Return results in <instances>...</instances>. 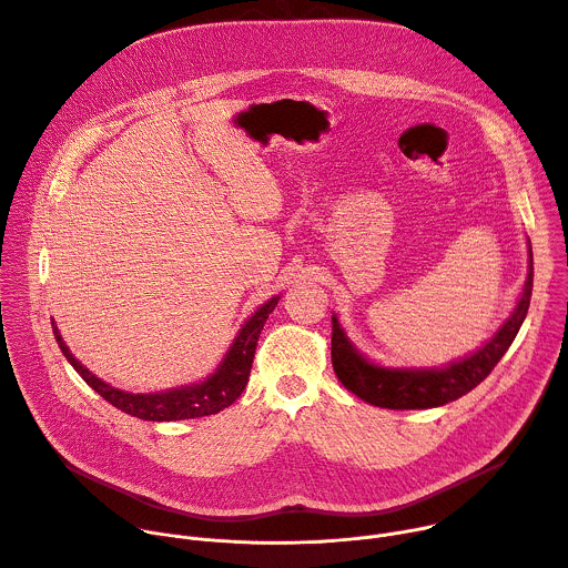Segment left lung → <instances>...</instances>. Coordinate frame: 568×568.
<instances>
[{
	"label": "left lung",
	"mask_w": 568,
	"mask_h": 568,
	"mask_svg": "<svg viewBox=\"0 0 568 568\" xmlns=\"http://www.w3.org/2000/svg\"><path fill=\"white\" fill-rule=\"evenodd\" d=\"M532 294V250H530V272L524 285V294L510 314V318L499 328V333L478 348L474 355L449 364L447 368L432 371H402L382 368L366 362L353 344L346 339L337 316H333V368L339 382L368 404L382 409H432L458 399L478 386L493 373L499 359L506 355L515 342L521 323L526 318Z\"/></svg>",
	"instance_id": "obj_1"
}]
</instances>
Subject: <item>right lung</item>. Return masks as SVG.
I'll return each mask as SVG.
<instances>
[{"label": "right lung", "mask_w": 568, "mask_h": 568, "mask_svg": "<svg viewBox=\"0 0 568 568\" xmlns=\"http://www.w3.org/2000/svg\"><path fill=\"white\" fill-rule=\"evenodd\" d=\"M276 303H278V296L270 298L263 307H258L254 312V316L245 323V328H242L240 335L235 337V342H233L231 351L226 353L224 362L220 364V368L211 377H206L202 384L182 386V388H173V390H161V393H148V395L125 393V390H119V388L105 384L103 379L92 375L69 353V348L64 346L55 326H53V335H55V342H58L62 355L75 368V373H80V377H83L101 397H105L112 407H116L134 418L152 420V423L202 418V416L220 414L222 409L231 407V404L240 397V393L245 390V386L250 382L261 331L265 326L267 316L274 312Z\"/></svg>", "instance_id": "obj_1"}]
</instances>
